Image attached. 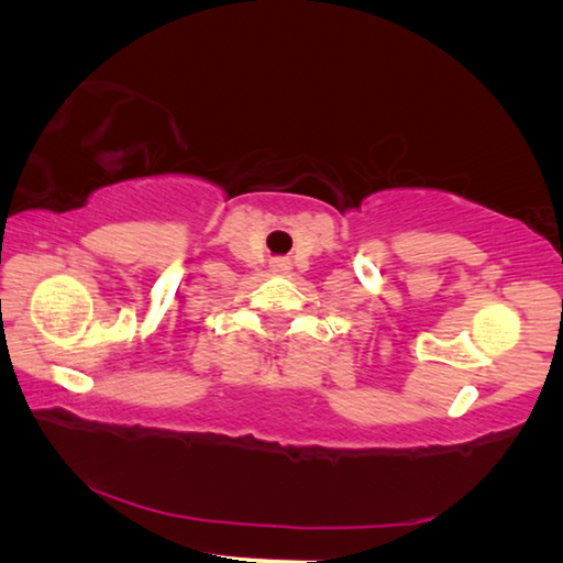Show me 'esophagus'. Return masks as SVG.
Masks as SVG:
<instances>
[{"mask_svg": "<svg viewBox=\"0 0 563 563\" xmlns=\"http://www.w3.org/2000/svg\"><path fill=\"white\" fill-rule=\"evenodd\" d=\"M271 268H273V273H288L290 271V263L285 261V258H275L271 263Z\"/></svg>", "mask_w": 563, "mask_h": 563, "instance_id": "34e87169", "label": "esophagus"}]
</instances>
